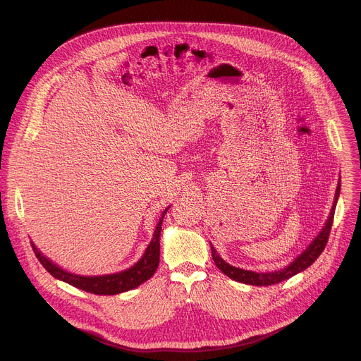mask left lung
<instances>
[{
    "label": "left lung",
    "mask_w": 361,
    "mask_h": 361,
    "mask_svg": "<svg viewBox=\"0 0 361 361\" xmlns=\"http://www.w3.org/2000/svg\"><path fill=\"white\" fill-rule=\"evenodd\" d=\"M340 194V181L337 185V191H336V197H334V204L333 209L330 213V217L326 221V226L323 227V230L320 231V234L316 237V240L307 247V250L300 254L297 259L286 269L274 271V273H254V271H247V270H241L237 267H233L230 264H227L221 257L217 254L216 248L212 244V255L213 260L216 263V266L219 267V270H221L227 277L244 283V284H251V286H271V284H277L281 283L284 280H288L290 277L298 274L300 271L305 270L307 267H310L317 259L319 255L323 252V250L327 245L329 241V235L331 231V226H333V220H334V212H336V204H337V198Z\"/></svg>",
    "instance_id": "obj_1"
}]
</instances>
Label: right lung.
<instances>
[{
  "label": "right lung",
  "mask_w": 361,
  "mask_h": 361,
  "mask_svg": "<svg viewBox=\"0 0 361 361\" xmlns=\"http://www.w3.org/2000/svg\"><path fill=\"white\" fill-rule=\"evenodd\" d=\"M170 209V207H169ZM167 209V210H169ZM167 210L163 213L156 231H154V237L151 243L148 244L144 255L134 264L131 269L124 270L117 274H109V276H95V277H84V276H77L64 271L54 263H51L47 257H44L39 250L31 243L32 250L35 252V257L38 262L44 266V269L59 280H63L80 290H84L87 293L98 294V295H114L120 294L128 290H133L147 281L152 274L156 273L159 263H160V234H161V224L164 214Z\"/></svg>",
  "instance_id": "right-lung-1"
}]
</instances>
